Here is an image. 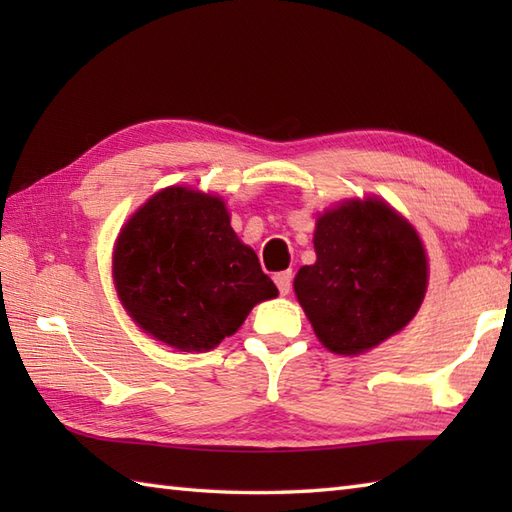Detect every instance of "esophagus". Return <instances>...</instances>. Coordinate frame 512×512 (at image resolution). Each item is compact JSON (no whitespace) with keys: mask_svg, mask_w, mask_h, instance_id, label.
I'll return each mask as SVG.
<instances>
[{"mask_svg":"<svg viewBox=\"0 0 512 512\" xmlns=\"http://www.w3.org/2000/svg\"><path fill=\"white\" fill-rule=\"evenodd\" d=\"M275 284H277L281 295H288L290 288H292V270H284V273H277L275 275Z\"/></svg>","mask_w":512,"mask_h":512,"instance_id":"obj_1","label":"esophagus"}]
</instances>
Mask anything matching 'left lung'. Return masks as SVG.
Returning <instances> with one entry per match:
<instances>
[{"label": "left lung", "mask_w": 512, "mask_h": 512, "mask_svg": "<svg viewBox=\"0 0 512 512\" xmlns=\"http://www.w3.org/2000/svg\"><path fill=\"white\" fill-rule=\"evenodd\" d=\"M317 264L295 277L297 299L319 341L361 354L416 317L427 290V257L416 231L378 200L345 202L314 231Z\"/></svg>", "instance_id": "1"}]
</instances>
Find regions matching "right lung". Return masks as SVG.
<instances>
[{
    "label": "right lung",
    "instance_id": "add662e5",
    "mask_svg": "<svg viewBox=\"0 0 512 512\" xmlns=\"http://www.w3.org/2000/svg\"><path fill=\"white\" fill-rule=\"evenodd\" d=\"M118 297L154 339L180 352L211 350L277 288L239 242L220 198L171 187L118 235Z\"/></svg>",
    "mask_w": 512,
    "mask_h": 512
}]
</instances>
